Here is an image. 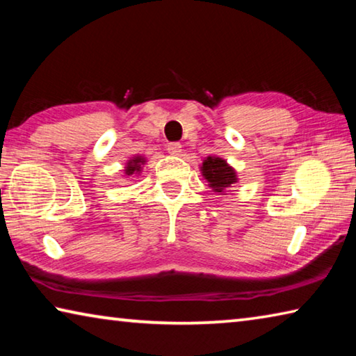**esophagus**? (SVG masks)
Returning <instances> with one entry per match:
<instances>
[{"instance_id": "obj_1", "label": "esophagus", "mask_w": 356, "mask_h": 356, "mask_svg": "<svg viewBox=\"0 0 356 356\" xmlns=\"http://www.w3.org/2000/svg\"><path fill=\"white\" fill-rule=\"evenodd\" d=\"M166 150H168V154H171V155H180V152H182V144H180V143H170L166 146Z\"/></svg>"}]
</instances>
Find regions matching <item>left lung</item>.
I'll use <instances>...</instances> for the list:
<instances>
[{
	"label": "left lung",
	"instance_id": "left-lung-1",
	"mask_svg": "<svg viewBox=\"0 0 356 356\" xmlns=\"http://www.w3.org/2000/svg\"><path fill=\"white\" fill-rule=\"evenodd\" d=\"M201 171L209 182V186H212L216 193H221L237 182L236 171L220 156H207L201 166Z\"/></svg>",
	"mask_w": 356,
	"mask_h": 356
}]
</instances>
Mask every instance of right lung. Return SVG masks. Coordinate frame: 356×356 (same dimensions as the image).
<instances>
[{
	"label": "right lung",
	"instance_id": "1",
	"mask_svg": "<svg viewBox=\"0 0 356 356\" xmlns=\"http://www.w3.org/2000/svg\"><path fill=\"white\" fill-rule=\"evenodd\" d=\"M144 160L143 156H135V159H131L129 163H127V168H125V174L127 176H131V174H136L141 171V165H144Z\"/></svg>",
	"mask_w": 356,
	"mask_h": 356
}]
</instances>
